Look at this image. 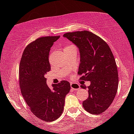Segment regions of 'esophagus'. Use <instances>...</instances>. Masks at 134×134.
Instances as JSON below:
<instances>
[{
  "mask_svg": "<svg viewBox=\"0 0 134 134\" xmlns=\"http://www.w3.org/2000/svg\"><path fill=\"white\" fill-rule=\"evenodd\" d=\"M71 87L74 90H78L80 87V85H78V83H71Z\"/></svg>",
  "mask_w": 134,
  "mask_h": 134,
  "instance_id": "obj_1",
  "label": "esophagus"
}]
</instances>
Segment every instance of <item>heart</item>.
Segmentation results:
<instances>
[{
  "label": "heart",
  "instance_id": "1",
  "mask_svg": "<svg viewBox=\"0 0 134 134\" xmlns=\"http://www.w3.org/2000/svg\"><path fill=\"white\" fill-rule=\"evenodd\" d=\"M67 47H69V46H67Z\"/></svg>",
  "mask_w": 134,
  "mask_h": 134
}]
</instances>
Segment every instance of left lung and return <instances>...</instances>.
<instances>
[{
	"label": "left lung",
	"instance_id": "obj_1",
	"mask_svg": "<svg viewBox=\"0 0 134 134\" xmlns=\"http://www.w3.org/2000/svg\"><path fill=\"white\" fill-rule=\"evenodd\" d=\"M79 49L80 63L78 74L80 79L90 81L87 86L89 97L82 103L89 113H103L113 101L118 88L117 65L108 44L94 34L87 30L63 34ZM81 87L86 89L85 85Z\"/></svg>",
	"mask_w": 134,
	"mask_h": 134
}]
</instances>
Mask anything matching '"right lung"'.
Masks as SVG:
<instances>
[{
	"mask_svg": "<svg viewBox=\"0 0 134 134\" xmlns=\"http://www.w3.org/2000/svg\"><path fill=\"white\" fill-rule=\"evenodd\" d=\"M59 38V36L41 37L30 43L24 50L19 65V86L24 99L36 117L47 122L60 117L71 89L65 80L50 89L44 77L51 70L50 50Z\"/></svg>",
	"mask_w": 134,
	"mask_h": 134,
	"instance_id": "right-lung-1",
	"label": "right lung"
}]
</instances>
